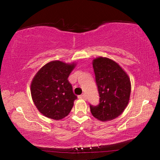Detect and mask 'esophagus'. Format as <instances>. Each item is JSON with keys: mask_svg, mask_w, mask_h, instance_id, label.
<instances>
[{"mask_svg": "<svg viewBox=\"0 0 160 160\" xmlns=\"http://www.w3.org/2000/svg\"><path fill=\"white\" fill-rule=\"evenodd\" d=\"M85 98H86V95L84 93L78 96V98H81V99H85Z\"/></svg>", "mask_w": 160, "mask_h": 160, "instance_id": "esophagus-1", "label": "esophagus"}]
</instances>
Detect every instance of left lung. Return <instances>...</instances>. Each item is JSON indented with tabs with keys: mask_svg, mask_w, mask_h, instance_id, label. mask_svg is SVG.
<instances>
[{
	"mask_svg": "<svg viewBox=\"0 0 160 160\" xmlns=\"http://www.w3.org/2000/svg\"><path fill=\"white\" fill-rule=\"evenodd\" d=\"M92 66L100 102L96 106H89L92 114L102 122L114 119L121 115L130 100V78L118 63L109 58L94 59Z\"/></svg>",
	"mask_w": 160,
	"mask_h": 160,
	"instance_id": "obj_1",
	"label": "left lung"
}]
</instances>
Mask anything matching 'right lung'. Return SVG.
I'll list each match as a JSON object with an SVG mask.
<instances>
[{
	"mask_svg": "<svg viewBox=\"0 0 160 160\" xmlns=\"http://www.w3.org/2000/svg\"><path fill=\"white\" fill-rule=\"evenodd\" d=\"M76 63L54 60L37 72L30 84L32 99L43 116L59 120L67 117L77 96L73 92L68 78Z\"/></svg>",
	"mask_w": 160,
	"mask_h": 160,
	"instance_id": "1",
	"label": "right lung"
}]
</instances>
